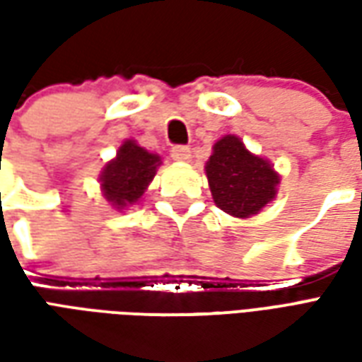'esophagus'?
Listing matches in <instances>:
<instances>
[{"mask_svg": "<svg viewBox=\"0 0 362 362\" xmlns=\"http://www.w3.org/2000/svg\"><path fill=\"white\" fill-rule=\"evenodd\" d=\"M170 155H173L174 160H178V163H188L189 158H192V151L189 147H184V145H176L170 151Z\"/></svg>", "mask_w": 362, "mask_h": 362, "instance_id": "esophagus-1", "label": "esophagus"}]
</instances>
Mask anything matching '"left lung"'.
Here are the masks:
<instances>
[{
    "label": "left lung",
    "mask_w": 362,
    "mask_h": 362,
    "mask_svg": "<svg viewBox=\"0 0 362 362\" xmlns=\"http://www.w3.org/2000/svg\"><path fill=\"white\" fill-rule=\"evenodd\" d=\"M215 205L236 219H250L277 197L281 176L236 135H223L205 163Z\"/></svg>",
    "instance_id": "8db88e82"
}]
</instances>
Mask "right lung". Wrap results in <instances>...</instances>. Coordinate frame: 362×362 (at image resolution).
<instances>
[{
    "mask_svg": "<svg viewBox=\"0 0 362 362\" xmlns=\"http://www.w3.org/2000/svg\"><path fill=\"white\" fill-rule=\"evenodd\" d=\"M160 165V155L147 151L135 139H126L116 151V157L98 174L100 194L116 211H124L145 196Z\"/></svg>",
    "mask_w": 362,
    "mask_h": 362,
    "instance_id": "1",
    "label": "right lung"
}]
</instances>
